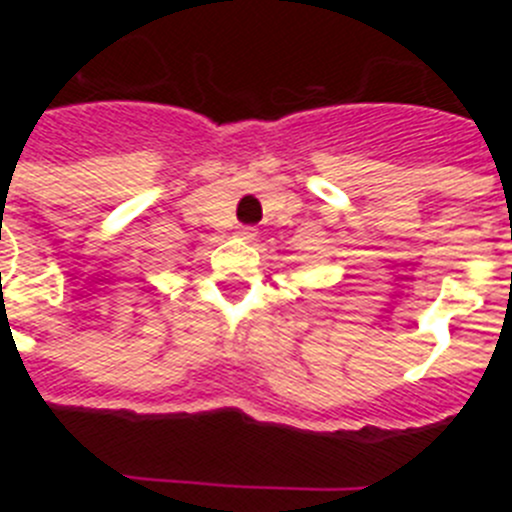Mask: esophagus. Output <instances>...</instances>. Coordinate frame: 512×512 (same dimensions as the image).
<instances>
[{"instance_id": "1", "label": "esophagus", "mask_w": 512, "mask_h": 512, "mask_svg": "<svg viewBox=\"0 0 512 512\" xmlns=\"http://www.w3.org/2000/svg\"><path fill=\"white\" fill-rule=\"evenodd\" d=\"M235 235H238L241 241H253V238H256V228H251V225H241V228L235 230Z\"/></svg>"}]
</instances>
